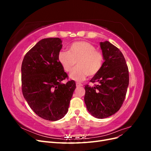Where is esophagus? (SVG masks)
I'll return each instance as SVG.
<instances>
[{"mask_svg": "<svg viewBox=\"0 0 151 151\" xmlns=\"http://www.w3.org/2000/svg\"><path fill=\"white\" fill-rule=\"evenodd\" d=\"M83 86V84H81V83H76V87L77 88H79V87H81Z\"/></svg>", "mask_w": 151, "mask_h": 151, "instance_id": "1", "label": "esophagus"}]
</instances>
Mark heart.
<instances>
[{
  "instance_id": "b5f03b06",
  "label": "heart",
  "mask_w": 151,
  "mask_h": 151,
  "mask_svg": "<svg viewBox=\"0 0 151 151\" xmlns=\"http://www.w3.org/2000/svg\"><path fill=\"white\" fill-rule=\"evenodd\" d=\"M58 60L67 72L72 71L77 62V67L70 73L69 77L72 80L81 82L88 76H94L98 74L103 65V56L93 45L79 41L70 45L69 51L59 52Z\"/></svg>"
}]
</instances>
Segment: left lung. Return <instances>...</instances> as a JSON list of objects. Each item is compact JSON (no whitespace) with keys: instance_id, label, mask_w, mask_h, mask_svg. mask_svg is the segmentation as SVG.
Here are the masks:
<instances>
[{"instance_id":"obj_1","label":"left lung","mask_w":151,"mask_h":151,"mask_svg":"<svg viewBox=\"0 0 151 151\" xmlns=\"http://www.w3.org/2000/svg\"><path fill=\"white\" fill-rule=\"evenodd\" d=\"M104 60L101 70L91 79L94 87L85 86L84 102L91 115L105 118L119 110L129 84V68L120 50L108 41L100 42Z\"/></svg>"}]
</instances>
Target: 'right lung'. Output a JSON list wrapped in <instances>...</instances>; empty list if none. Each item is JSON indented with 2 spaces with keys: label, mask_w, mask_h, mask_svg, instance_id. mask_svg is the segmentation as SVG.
I'll use <instances>...</instances> for the list:
<instances>
[{
  "label": "right lung",
  "mask_w": 151,
  "mask_h": 151,
  "mask_svg": "<svg viewBox=\"0 0 151 151\" xmlns=\"http://www.w3.org/2000/svg\"><path fill=\"white\" fill-rule=\"evenodd\" d=\"M62 43L58 38L39 41L27 52L21 65L24 99L36 115L50 121L65 115L76 88L73 80L62 83L68 78L58 60Z\"/></svg>",
  "instance_id": "1"
}]
</instances>
